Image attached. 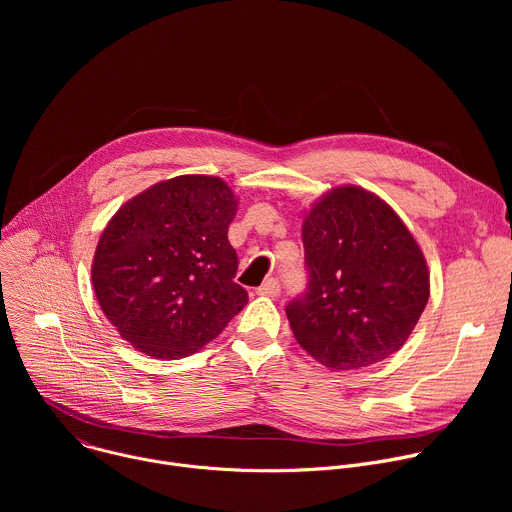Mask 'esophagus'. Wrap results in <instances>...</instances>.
<instances>
[{"label":"esophagus","instance_id":"obj_1","mask_svg":"<svg viewBox=\"0 0 512 512\" xmlns=\"http://www.w3.org/2000/svg\"><path fill=\"white\" fill-rule=\"evenodd\" d=\"M279 291H281V285H279V281L275 277H269L261 287H257V294L259 296L275 298V296H279Z\"/></svg>","mask_w":512,"mask_h":512}]
</instances>
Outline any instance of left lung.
<instances>
[{
	"instance_id": "1",
	"label": "left lung",
	"mask_w": 512,
	"mask_h": 512,
	"mask_svg": "<svg viewBox=\"0 0 512 512\" xmlns=\"http://www.w3.org/2000/svg\"><path fill=\"white\" fill-rule=\"evenodd\" d=\"M308 285L285 306L298 344L328 369L397 352L429 300L423 253L379 196L340 186L304 218Z\"/></svg>"
}]
</instances>
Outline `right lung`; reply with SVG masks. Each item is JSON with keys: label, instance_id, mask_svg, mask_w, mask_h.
Returning a JSON list of instances; mask_svg holds the SVG:
<instances>
[{"label": "right lung", "instance_id": "right-lung-1", "mask_svg": "<svg viewBox=\"0 0 512 512\" xmlns=\"http://www.w3.org/2000/svg\"><path fill=\"white\" fill-rule=\"evenodd\" d=\"M233 190L214 176H178L125 202L93 259L101 310L139 352L184 358L245 308L227 231Z\"/></svg>", "mask_w": 512, "mask_h": 512}]
</instances>
